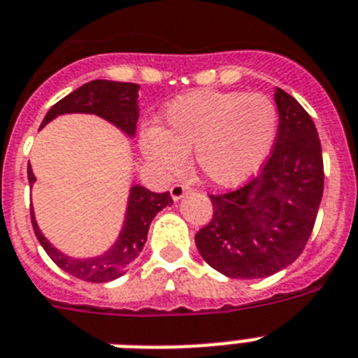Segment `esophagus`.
Returning <instances> with one entry per match:
<instances>
[{"mask_svg":"<svg viewBox=\"0 0 358 358\" xmlns=\"http://www.w3.org/2000/svg\"><path fill=\"white\" fill-rule=\"evenodd\" d=\"M188 192H190V186L186 185V182H177V185H173L172 188H170V194H172L173 201L182 199Z\"/></svg>","mask_w":358,"mask_h":358,"instance_id":"34e87169","label":"esophagus"}]
</instances>
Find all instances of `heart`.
Here are the masks:
<instances>
[{"mask_svg":"<svg viewBox=\"0 0 358 358\" xmlns=\"http://www.w3.org/2000/svg\"><path fill=\"white\" fill-rule=\"evenodd\" d=\"M278 111L259 93L192 91L164 109L162 126L144 131V157L168 176H179L194 150L201 177L220 188L249 181L274 146Z\"/></svg>","mask_w":358,"mask_h":358,"instance_id":"1","label":"heart"}]
</instances>
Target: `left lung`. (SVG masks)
<instances>
[{
  "label": "left lung",
  "mask_w": 358,
  "mask_h": 358,
  "mask_svg": "<svg viewBox=\"0 0 358 358\" xmlns=\"http://www.w3.org/2000/svg\"><path fill=\"white\" fill-rule=\"evenodd\" d=\"M280 124L262 172L229 194L210 196L214 215L196 234L199 254L229 278H267L302 254L324 194L315 122L283 90L274 93Z\"/></svg>",
  "instance_id": "obj_1"
}]
</instances>
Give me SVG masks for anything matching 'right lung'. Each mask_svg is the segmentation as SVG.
<instances>
[{"label":"right lung","mask_w":358,"mask_h":358,"mask_svg":"<svg viewBox=\"0 0 358 358\" xmlns=\"http://www.w3.org/2000/svg\"><path fill=\"white\" fill-rule=\"evenodd\" d=\"M138 84L131 82H111V80H93L87 82L82 87L75 90L67 96L56 102L49 111L45 119L41 122V128L47 122H51L58 115L67 113H91L99 115L108 122L124 131L128 137L135 135L138 120ZM27 177L29 182L36 181L32 173V168L29 164L27 168ZM173 201L170 197V192L164 194H155L141 185H133L129 188L128 208H126V217L120 230L119 238L111 245V249L104 254H99L94 258H71L67 254L52 247L49 239L41 234L40 227L36 223L34 212L31 210V221L34 234L41 247L49 254V258L55 262L62 271L75 276L84 282L104 283L122 276L131 264L137 259V256L143 250L148 239V230L152 225L153 217L161 212L164 206L172 205Z\"/></svg>","instance_id":"right-lung-1"}]
</instances>
